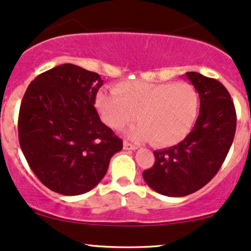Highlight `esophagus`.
<instances>
[{
    "instance_id": "obj_1",
    "label": "esophagus",
    "mask_w": 251,
    "mask_h": 251,
    "mask_svg": "<svg viewBox=\"0 0 251 251\" xmlns=\"http://www.w3.org/2000/svg\"><path fill=\"white\" fill-rule=\"evenodd\" d=\"M138 146L128 142H124V150H137Z\"/></svg>"
}]
</instances>
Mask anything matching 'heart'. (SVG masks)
<instances>
[{
  "label": "heart",
  "mask_w": 251,
  "mask_h": 251,
  "mask_svg": "<svg viewBox=\"0 0 251 251\" xmlns=\"http://www.w3.org/2000/svg\"><path fill=\"white\" fill-rule=\"evenodd\" d=\"M96 106L102 122L113 129H122L135 119L139 126L132 138L155 146L178 144L190 133L200 112V96L188 82L127 81L114 89L98 93Z\"/></svg>",
  "instance_id": "b5f03b06"
}]
</instances>
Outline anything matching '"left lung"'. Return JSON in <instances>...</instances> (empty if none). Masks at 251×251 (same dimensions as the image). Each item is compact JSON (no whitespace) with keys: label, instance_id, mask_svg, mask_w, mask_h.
<instances>
[{"label":"left lung","instance_id":"obj_1","mask_svg":"<svg viewBox=\"0 0 251 251\" xmlns=\"http://www.w3.org/2000/svg\"><path fill=\"white\" fill-rule=\"evenodd\" d=\"M185 76L200 96V116L185 139L154 151L153 166L143 172L150 188L169 197H184L206 185L226 160L236 132L235 106L226 88L196 72Z\"/></svg>","mask_w":251,"mask_h":251}]
</instances>
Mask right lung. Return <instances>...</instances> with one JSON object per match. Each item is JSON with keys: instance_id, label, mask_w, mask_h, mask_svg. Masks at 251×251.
I'll list each match as a JSON object with an SVG mask.
<instances>
[{"instance_id": "1", "label": "right lung", "mask_w": 251, "mask_h": 251, "mask_svg": "<svg viewBox=\"0 0 251 251\" xmlns=\"http://www.w3.org/2000/svg\"><path fill=\"white\" fill-rule=\"evenodd\" d=\"M99 74L65 63L37 75L19 113V140L25 160L51 191L76 196L102 179L123 140L100 120L94 103Z\"/></svg>"}]
</instances>
